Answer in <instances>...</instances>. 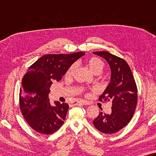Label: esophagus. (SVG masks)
Wrapping results in <instances>:
<instances>
[{
	"label": "esophagus",
	"mask_w": 156,
	"mask_h": 156,
	"mask_svg": "<svg viewBox=\"0 0 156 156\" xmlns=\"http://www.w3.org/2000/svg\"><path fill=\"white\" fill-rule=\"evenodd\" d=\"M79 104H83V105H89V104L87 101L83 100V101H73V102H72V106H76Z\"/></svg>",
	"instance_id": "1"
}]
</instances>
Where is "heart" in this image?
Returning a JSON list of instances; mask_svg holds the SVG:
<instances>
[{
  "label": "heart",
  "instance_id": "obj_1",
  "mask_svg": "<svg viewBox=\"0 0 156 156\" xmlns=\"http://www.w3.org/2000/svg\"><path fill=\"white\" fill-rule=\"evenodd\" d=\"M87 66L89 67V69L90 71L95 74H100V73H101L104 67V64L103 63V61L101 60L100 58H99L98 57H91L90 58L89 60L87 61ZM76 64H72L71 66L68 69H67V72H66V76H72V74L74 72V71L76 69Z\"/></svg>",
  "mask_w": 156,
  "mask_h": 156
}]
</instances>
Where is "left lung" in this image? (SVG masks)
<instances>
[{"label": "left lung", "mask_w": 156, "mask_h": 156, "mask_svg": "<svg viewBox=\"0 0 156 156\" xmlns=\"http://www.w3.org/2000/svg\"><path fill=\"white\" fill-rule=\"evenodd\" d=\"M109 64L111 78L108 86L100 96V101H111L112 112H103L93 121L96 129L113 134L123 128L132 119L137 104V87L128 64L124 59L106 51L93 52Z\"/></svg>", "instance_id": "1"}]
</instances>
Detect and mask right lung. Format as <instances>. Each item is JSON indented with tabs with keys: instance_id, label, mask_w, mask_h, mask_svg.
<instances>
[{
	"instance_id": "obj_1",
	"label": "right lung",
	"mask_w": 156,
	"mask_h": 156,
	"mask_svg": "<svg viewBox=\"0 0 156 156\" xmlns=\"http://www.w3.org/2000/svg\"><path fill=\"white\" fill-rule=\"evenodd\" d=\"M84 55L78 52L69 55H46L30 66L22 80L20 107L32 128L40 134H52L66 119L69 105L50 102L48 94L53 82L60 81L67 69Z\"/></svg>"
}]
</instances>
